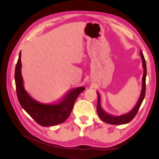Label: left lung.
<instances>
[{
  "instance_id": "8db88e82",
  "label": "left lung",
  "mask_w": 159,
  "mask_h": 159,
  "mask_svg": "<svg viewBox=\"0 0 159 159\" xmlns=\"http://www.w3.org/2000/svg\"><path fill=\"white\" fill-rule=\"evenodd\" d=\"M140 56L142 60V66H143L144 69V74L143 76H142V90L140 97L138 101V103L136 104L135 107L129 111L127 114H122L120 116H114L109 114L107 111L102 109L101 107V99L100 96L98 92V104H97V111H98V116L99 118L103 120V121L106 122L107 123L112 125H122V124H126L130 122L133 118L135 116V115L138 113V110L140 107L141 104L143 102V99L145 96V91H146V76H147V66H146V61H145V59L144 57L143 53L140 50Z\"/></svg>"
}]
</instances>
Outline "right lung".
Returning <instances> with one entry per match:
<instances>
[{
    "mask_svg": "<svg viewBox=\"0 0 159 159\" xmlns=\"http://www.w3.org/2000/svg\"><path fill=\"white\" fill-rule=\"evenodd\" d=\"M21 52L16 64L15 80L18 100L22 108L40 125L48 127L60 124L67 119L73 109L74 102L84 87L70 90L61 101L56 104H47L36 100L25 89L21 73Z\"/></svg>",
    "mask_w": 159,
    "mask_h": 159,
    "instance_id": "right-lung-1",
    "label": "right lung"
}]
</instances>
